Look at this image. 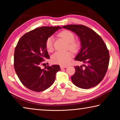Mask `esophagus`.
<instances>
[{
    "instance_id": "obj_1",
    "label": "esophagus",
    "mask_w": 120,
    "mask_h": 120,
    "mask_svg": "<svg viewBox=\"0 0 120 120\" xmlns=\"http://www.w3.org/2000/svg\"><path fill=\"white\" fill-rule=\"evenodd\" d=\"M67 68V66H60V68L61 69H64V68Z\"/></svg>"
}]
</instances>
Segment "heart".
Segmentation results:
<instances>
[{"instance_id":"1","label":"heart","mask_w":120,"mask_h":120,"mask_svg":"<svg viewBox=\"0 0 120 120\" xmlns=\"http://www.w3.org/2000/svg\"><path fill=\"white\" fill-rule=\"evenodd\" d=\"M60 38H63L68 43L69 49L73 52H76L78 49V43L75 41V35L72 32L69 31H64L59 34ZM54 38L52 36L49 38L46 41L45 46L48 52L53 51ZM72 58V54L69 51L65 52H56L52 56V61L54 64L66 66L69 64Z\"/></svg>"}]
</instances>
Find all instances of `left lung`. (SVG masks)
<instances>
[{
  "mask_svg": "<svg viewBox=\"0 0 120 120\" xmlns=\"http://www.w3.org/2000/svg\"><path fill=\"white\" fill-rule=\"evenodd\" d=\"M62 28L74 32L80 41V50L75 59L84 64L75 67L76 71L71 77L73 84L82 89L96 86L108 69L109 55L106 44L98 34L87 26L69 25Z\"/></svg>",
  "mask_w": 120,
  "mask_h": 120,
  "instance_id": "left-lung-1",
  "label": "left lung"
}]
</instances>
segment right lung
I'll return each instance as SVG.
<instances>
[{
	"instance_id": "right-lung-1",
	"label": "right lung",
	"mask_w": 120,
	"mask_h": 120,
	"mask_svg": "<svg viewBox=\"0 0 120 120\" xmlns=\"http://www.w3.org/2000/svg\"><path fill=\"white\" fill-rule=\"evenodd\" d=\"M59 29L60 26L38 27L24 34L18 42L14 52V68L21 82L30 90L39 92L48 88L60 70L57 64L40 67L44 60L50 58L46 40Z\"/></svg>"
}]
</instances>
